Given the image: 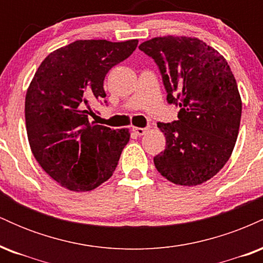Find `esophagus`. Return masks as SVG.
<instances>
[{"label":"esophagus","instance_id":"1","mask_svg":"<svg viewBox=\"0 0 263 263\" xmlns=\"http://www.w3.org/2000/svg\"><path fill=\"white\" fill-rule=\"evenodd\" d=\"M147 129L148 128H142V127H134V129H132V131L135 132L136 135L137 136H143V135H146L147 134Z\"/></svg>","mask_w":263,"mask_h":263}]
</instances>
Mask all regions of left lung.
<instances>
[{
  "instance_id": "1",
  "label": "left lung",
  "mask_w": 263,
  "mask_h": 263,
  "mask_svg": "<svg viewBox=\"0 0 263 263\" xmlns=\"http://www.w3.org/2000/svg\"><path fill=\"white\" fill-rule=\"evenodd\" d=\"M161 70L178 121L158 122L165 149L153 158L157 171L178 185L213 178L231 157L242 101L230 65L218 50L195 37L164 35L140 44Z\"/></svg>"
}]
</instances>
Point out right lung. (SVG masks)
<instances>
[{"mask_svg": "<svg viewBox=\"0 0 263 263\" xmlns=\"http://www.w3.org/2000/svg\"><path fill=\"white\" fill-rule=\"evenodd\" d=\"M137 44L80 39L45 57L35 71L26 93L27 136L35 161L63 188L90 192L116 170L129 129L90 123V104L106 98L105 77Z\"/></svg>", "mask_w": 263, "mask_h": 263, "instance_id": "1", "label": "right lung"}]
</instances>
